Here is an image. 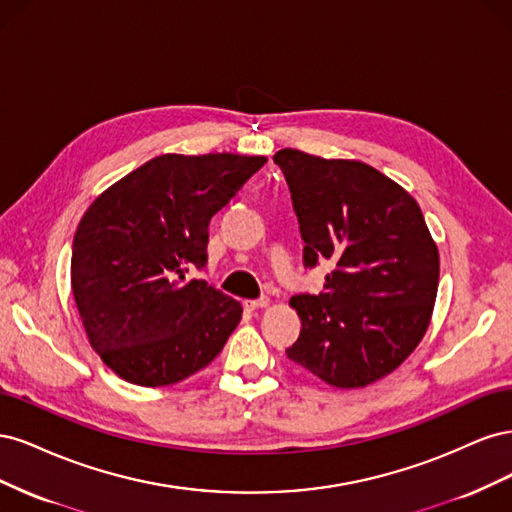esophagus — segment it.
Returning a JSON list of instances; mask_svg holds the SVG:
<instances>
[{"label": "esophagus", "instance_id": "esophagus-1", "mask_svg": "<svg viewBox=\"0 0 512 512\" xmlns=\"http://www.w3.org/2000/svg\"><path fill=\"white\" fill-rule=\"evenodd\" d=\"M271 299L269 297H260V299H254V301H245V307L250 309V312H254V309H265L269 307Z\"/></svg>", "mask_w": 512, "mask_h": 512}]
</instances>
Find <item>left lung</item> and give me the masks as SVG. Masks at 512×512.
<instances>
[{
	"label": "left lung",
	"instance_id": "obj_1",
	"mask_svg": "<svg viewBox=\"0 0 512 512\" xmlns=\"http://www.w3.org/2000/svg\"><path fill=\"white\" fill-rule=\"evenodd\" d=\"M299 218L303 265L329 260L320 294H297L301 318L288 359L337 389L389 376L429 327L440 256L416 200L374 166L280 149Z\"/></svg>",
	"mask_w": 512,
	"mask_h": 512
}]
</instances>
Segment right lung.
I'll use <instances>...</instances> for the list:
<instances>
[{"label": "right lung", "mask_w": 512, "mask_h": 512, "mask_svg": "<svg viewBox=\"0 0 512 512\" xmlns=\"http://www.w3.org/2000/svg\"><path fill=\"white\" fill-rule=\"evenodd\" d=\"M265 156L164 153L89 205L70 280L91 348L138 386H168L207 367L243 307L192 269L207 265L209 222Z\"/></svg>", "instance_id": "add662e5"}]
</instances>
